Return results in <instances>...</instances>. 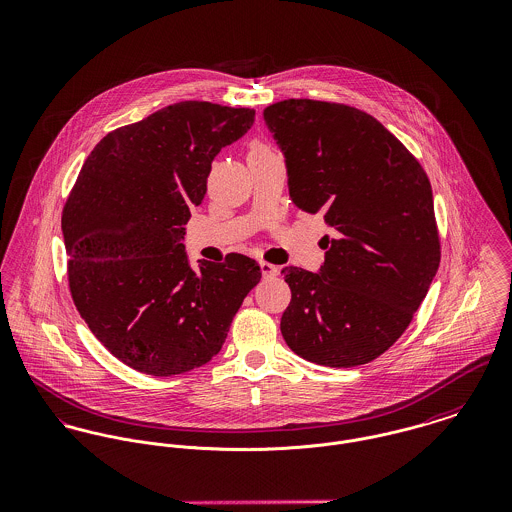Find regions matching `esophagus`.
<instances>
[{
    "label": "esophagus",
    "mask_w": 512,
    "mask_h": 512,
    "mask_svg": "<svg viewBox=\"0 0 512 512\" xmlns=\"http://www.w3.org/2000/svg\"><path fill=\"white\" fill-rule=\"evenodd\" d=\"M259 267H261V273H263L265 278H273V276L278 275V267L271 265V263H267V261H261V263H259Z\"/></svg>",
    "instance_id": "34e87169"
}]
</instances>
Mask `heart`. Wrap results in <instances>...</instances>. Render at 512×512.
I'll list each match as a JSON object with an SVG mask.
<instances>
[{"label": "heart", "mask_w": 512, "mask_h": 512, "mask_svg": "<svg viewBox=\"0 0 512 512\" xmlns=\"http://www.w3.org/2000/svg\"><path fill=\"white\" fill-rule=\"evenodd\" d=\"M273 150L269 148V144L267 142H263V140H253L251 144H249V156H265V154H271Z\"/></svg>", "instance_id": "heart-1"}]
</instances>
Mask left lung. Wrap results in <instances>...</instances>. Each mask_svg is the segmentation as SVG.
<instances>
[{
    "instance_id": "1",
    "label": "left lung",
    "mask_w": 512,
    "mask_h": 512,
    "mask_svg": "<svg viewBox=\"0 0 512 512\" xmlns=\"http://www.w3.org/2000/svg\"><path fill=\"white\" fill-rule=\"evenodd\" d=\"M263 118L292 202L333 228L317 273L282 269L292 292L282 337L321 366L366 364L401 337L438 271L429 177L382 122L349 105L286 99Z\"/></svg>"
}]
</instances>
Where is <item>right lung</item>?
I'll use <instances>...</instances> for the list:
<instances>
[{"label": "right lung", "mask_w": 512, "mask_h": 512, "mask_svg": "<svg viewBox=\"0 0 512 512\" xmlns=\"http://www.w3.org/2000/svg\"><path fill=\"white\" fill-rule=\"evenodd\" d=\"M253 109L181 101L109 132L62 212L68 280L91 333L126 366L173 376L220 353L261 267L241 253L191 269L183 237L212 159Z\"/></svg>", "instance_id": "right-lung-1"}]
</instances>
